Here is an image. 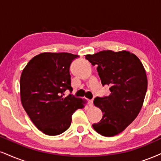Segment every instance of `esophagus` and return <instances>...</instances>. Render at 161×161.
<instances>
[{"label": "esophagus", "mask_w": 161, "mask_h": 161, "mask_svg": "<svg viewBox=\"0 0 161 161\" xmlns=\"http://www.w3.org/2000/svg\"><path fill=\"white\" fill-rule=\"evenodd\" d=\"M88 105L90 107H92L93 106V99L88 100Z\"/></svg>", "instance_id": "esophagus-1"}]
</instances>
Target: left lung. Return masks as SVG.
<instances>
[{"mask_svg": "<svg viewBox=\"0 0 161 161\" xmlns=\"http://www.w3.org/2000/svg\"><path fill=\"white\" fill-rule=\"evenodd\" d=\"M86 59L97 65L103 86H109L111 94L97 97L94 104L101 109L103 117L94 129L105 136H113L125 130L138 115L147 92L148 81L140 60L130 52L107 50Z\"/></svg>", "mask_w": 161, "mask_h": 161, "instance_id": "1", "label": "left lung"}]
</instances>
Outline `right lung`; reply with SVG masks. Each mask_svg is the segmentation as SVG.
<instances>
[{
  "label": "right lung",
  "mask_w": 161,
  "mask_h": 161,
  "mask_svg": "<svg viewBox=\"0 0 161 161\" xmlns=\"http://www.w3.org/2000/svg\"><path fill=\"white\" fill-rule=\"evenodd\" d=\"M78 55L67 52H44L35 56L23 69L20 94L23 107L37 128L56 136L69 128L72 115L85 101L72 92L69 67Z\"/></svg>",
  "instance_id": "right-lung-1"
}]
</instances>
